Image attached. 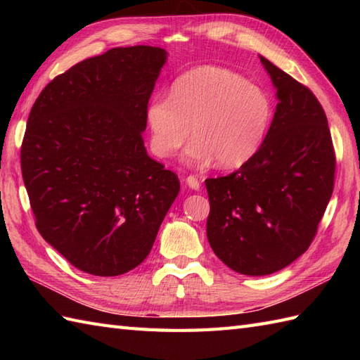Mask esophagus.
<instances>
[{
    "mask_svg": "<svg viewBox=\"0 0 360 360\" xmlns=\"http://www.w3.org/2000/svg\"><path fill=\"white\" fill-rule=\"evenodd\" d=\"M186 184H187L190 188H193V190H198V188L201 187V182H200V179H198L196 176H193V174L187 176V178H186Z\"/></svg>",
    "mask_w": 360,
    "mask_h": 360,
    "instance_id": "1",
    "label": "esophagus"
}]
</instances>
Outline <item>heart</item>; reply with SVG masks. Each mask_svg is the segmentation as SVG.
<instances>
[{
  "label": "heart",
  "instance_id": "obj_1",
  "mask_svg": "<svg viewBox=\"0 0 360 360\" xmlns=\"http://www.w3.org/2000/svg\"><path fill=\"white\" fill-rule=\"evenodd\" d=\"M151 148L168 158L190 136L186 159L221 168L241 167L254 158L272 122V102L263 88L238 72L201 66L173 82L170 97H156L147 108Z\"/></svg>",
  "mask_w": 360,
  "mask_h": 360
}]
</instances>
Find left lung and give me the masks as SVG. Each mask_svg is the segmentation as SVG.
<instances>
[{"instance_id":"left-lung-1","label":"left lung","mask_w":360,"mask_h":360,"mask_svg":"<svg viewBox=\"0 0 360 360\" xmlns=\"http://www.w3.org/2000/svg\"><path fill=\"white\" fill-rule=\"evenodd\" d=\"M277 88V110L257 155L238 170L205 179L207 238L226 266L269 275L307 252L331 200L335 153L312 91L259 57Z\"/></svg>"}]
</instances>
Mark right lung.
Instances as JSON below:
<instances>
[{
    "label": "right lung",
    "instance_id": "add662e5",
    "mask_svg": "<svg viewBox=\"0 0 360 360\" xmlns=\"http://www.w3.org/2000/svg\"><path fill=\"white\" fill-rule=\"evenodd\" d=\"M165 60L155 46L112 48L57 75L29 112L20 158L35 226L86 274L139 266L179 193L142 137Z\"/></svg>",
    "mask_w": 360,
    "mask_h": 360
}]
</instances>
